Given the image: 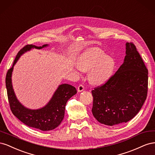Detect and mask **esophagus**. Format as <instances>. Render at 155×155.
Masks as SVG:
<instances>
[{
  "label": "esophagus",
  "instance_id": "esophagus-1",
  "mask_svg": "<svg viewBox=\"0 0 155 155\" xmlns=\"http://www.w3.org/2000/svg\"><path fill=\"white\" fill-rule=\"evenodd\" d=\"M85 90V87H84L83 85H79L78 87V92H82Z\"/></svg>",
  "mask_w": 155,
  "mask_h": 155
}]
</instances>
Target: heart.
Here are the masks:
<instances>
[{
    "label": "heart",
    "instance_id": "b5f03b06",
    "mask_svg": "<svg viewBox=\"0 0 155 155\" xmlns=\"http://www.w3.org/2000/svg\"><path fill=\"white\" fill-rule=\"evenodd\" d=\"M78 68L88 72V81L94 85L105 83L110 78L114 68V61L102 50L92 48L87 50L77 61Z\"/></svg>",
    "mask_w": 155,
    "mask_h": 155
}]
</instances>
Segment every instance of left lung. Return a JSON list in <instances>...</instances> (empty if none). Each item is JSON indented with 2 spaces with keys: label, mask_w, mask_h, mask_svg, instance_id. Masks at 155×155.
Returning a JSON list of instances; mask_svg holds the SVG:
<instances>
[{
  "label": "left lung",
  "mask_w": 155,
  "mask_h": 155,
  "mask_svg": "<svg viewBox=\"0 0 155 155\" xmlns=\"http://www.w3.org/2000/svg\"><path fill=\"white\" fill-rule=\"evenodd\" d=\"M125 46L124 63L104 85L92 91V114L106 125L133 119L147 97L148 70L135 45L126 43Z\"/></svg>",
  "instance_id": "left-lung-1"
}]
</instances>
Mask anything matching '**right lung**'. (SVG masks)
<instances>
[{
	"mask_svg": "<svg viewBox=\"0 0 155 155\" xmlns=\"http://www.w3.org/2000/svg\"><path fill=\"white\" fill-rule=\"evenodd\" d=\"M48 46V45H44L42 46L33 45L25 46L18 52L13 66L8 70L6 77L8 101L13 115L30 127L43 131L53 130L61 123L64 116L67 102L77 93L76 88L69 84H61L59 85L50 100L45 106L38 109H30L21 104L17 98L12 85V76L13 67L22 54L31 49H41Z\"/></svg>",
	"mask_w": 155,
	"mask_h": 155,
	"instance_id": "obj_1",
	"label": "right lung"
}]
</instances>
